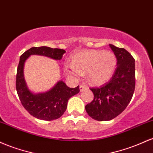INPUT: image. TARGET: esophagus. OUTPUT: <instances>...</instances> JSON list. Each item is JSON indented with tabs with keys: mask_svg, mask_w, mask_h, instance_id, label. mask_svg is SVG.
<instances>
[{
	"mask_svg": "<svg viewBox=\"0 0 153 153\" xmlns=\"http://www.w3.org/2000/svg\"><path fill=\"white\" fill-rule=\"evenodd\" d=\"M85 89H86L85 86H84V85H80V86H79V90L81 91V92H82V91L85 90Z\"/></svg>",
	"mask_w": 153,
	"mask_h": 153,
	"instance_id": "obj_1",
	"label": "esophagus"
}]
</instances>
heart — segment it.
Segmentation results:
<instances>
[{
    "label": "heart",
    "instance_id": "b5f03b06",
    "mask_svg": "<svg viewBox=\"0 0 153 153\" xmlns=\"http://www.w3.org/2000/svg\"><path fill=\"white\" fill-rule=\"evenodd\" d=\"M117 66V58L111 52L88 51L73 56L72 63H66L64 69L68 74L79 79L87 74L88 81L95 85L108 82Z\"/></svg>",
    "mask_w": 153,
    "mask_h": 153
}]
</instances>
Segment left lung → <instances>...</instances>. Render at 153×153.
Listing matches in <instances>:
<instances>
[{"mask_svg": "<svg viewBox=\"0 0 153 153\" xmlns=\"http://www.w3.org/2000/svg\"><path fill=\"white\" fill-rule=\"evenodd\" d=\"M117 58V67L111 80L90 88L94 99L85 106L89 116L99 121L114 119L124 111L135 89V61L124 48L109 45Z\"/></svg>", "mask_w": 153, "mask_h": 153, "instance_id": "1", "label": "left lung"}]
</instances>
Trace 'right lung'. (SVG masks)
<instances>
[{
  "label": "right lung",
  "mask_w": 153,
  "mask_h": 153,
  "mask_svg": "<svg viewBox=\"0 0 153 153\" xmlns=\"http://www.w3.org/2000/svg\"><path fill=\"white\" fill-rule=\"evenodd\" d=\"M66 51L63 49L42 46L33 47L22 55L17 68L16 87L22 105L34 117L44 121L60 118L66 111L70 97L79 92V86L70 88L62 80L57 82L51 90L45 92H32L25 81L24 67L27 58L32 55L46 56L60 61Z\"/></svg>",
  "instance_id": "obj_1"
}]
</instances>
